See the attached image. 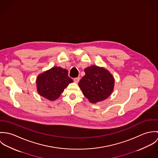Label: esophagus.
Wrapping results in <instances>:
<instances>
[{"instance_id": "obj_1", "label": "esophagus", "mask_w": 158, "mask_h": 158, "mask_svg": "<svg viewBox=\"0 0 158 158\" xmlns=\"http://www.w3.org/2000/svg\"><path fill=\"white\" fill-rule=\"evenodd\" d=\"M80 78L79 77H77V78H75L73 79V81H75V83H78L79 82V81H80Z\"/></svg>"}]
</instances>
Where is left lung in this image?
Masks as SVG:
<instances>
[{
    "mask_svg": "<svg viewBox=\"0 0 158 158\" xmlns=\"http://www.w3.org/2000/svg\"><path fill=\"white\" fill-rule=\"evenodd\" d=\"M85 75L78 86L83 95L92 103L106 100L112 94L115 80L109 70L103 67L92 65L85 69Z\"/></svg>",
    "mask_w": 158,
    "mask_h": 158,
    "instance_id": "obj_1",
    "label": "left lung"
}]
</instances>
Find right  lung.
I'll return each instance as SVG.
<instances>
[{
	"mask_svg": "<svg viewBox=\"0 0 158 158\" xmlns=\"http://www.w3.org/2000/svg\"><path fill=\"white\" fill-rule=\"evenodd\" d=\"M72 82V79L68 76V70L57 66L39 74L36 81L38 94L50 101L58 99Z\"/></svg>",
	"mask_w": 158,
	"mask_h": 158,
	"instance_id": "obj_1",
	"label": "right lung"
}]
</instances>
